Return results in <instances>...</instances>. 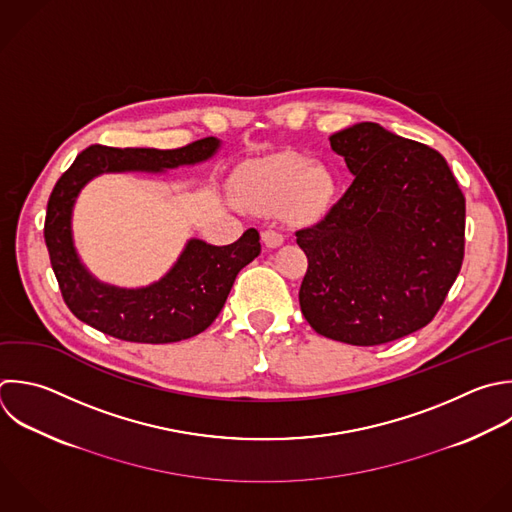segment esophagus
Here are the masks:
<instances>
[{
	"mask_svg": "<svg viewBox=\"0 0 512 512\" xmlns=\"http://www.w3.org/2000/svg\"><path fill=\"white\" fill-rule=\"evenodd\" d=\"M262 240H264V244L268 248H278V246L284 244V236L280 232H276V230H264L262 232Z\"/></svg>",
	"mask_w": 512,
	"mask_h": 512,
	"instance_id": "34e87169",
	"label": "esophagus"
}]
</instances>
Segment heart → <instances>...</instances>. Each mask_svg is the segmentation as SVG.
Instances as JSON below:
<instances>
[{
    "label": "heart",
    "mask_w": 512,
    "mask_h": 512,
    "mask_svg": "<svg viewBox=\"0 0 512 512\" xmlns=\"http://www.w3.org/2000/svg\"><path fill=\"white\" fill-rule=\"evenodd\" d=\"M236 194L244 208L254 212H276L286 204L298 218L326 210L334 196V178L322 166L284 152L248 164L236 178Z\"/></svg>",
    "instance_id": "obj_1"
}]
</instances>
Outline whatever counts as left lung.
Returning a JSON list of instances; mask_svg holds the SVG:
<instances>
[{
    "label": "left lung",
    "instance_id": "8db88e82",
    "mask_svg": "<svg viewBox=\"0 0 512 512\" xmlns=\"http://www.w3.org/2000/svg\"><path fill=\"white\" fill-rule=\"evenodd\" d=\"M354 182L314 226L298 298L322 336L376 346L424 328L464 258V196L432 148L360 122L330 136Z\"/></svg>",
    "mask_w": 512,
    "mask_h": 512
}]
</instances>
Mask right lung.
<instances>
[{
    "label": "right lung",
    "instance_id": "right-lung-1",
    "mask_svg": "<svg viewBox=\"0 0 512 512\" xmlns=\"http://www.w3.org/2000/svg\"><path fill=\"white\" fill-rule=\"evenodd\" d=\"M222 142L204 138L178 150L90 146L58 180L46 214L44 238L64 302L76 318L126 342L168 344L204 332L224 308L238 272L262 250L258 230L228 246L190 238L176 264L150 286L120 288L100 282L82 264L72 234L82 188L102 174H160L210 160Z\"/></svg>",
    "mask_w": 512,
    "mask_h": 512
}]
</instances>
